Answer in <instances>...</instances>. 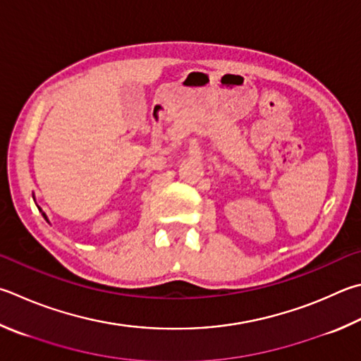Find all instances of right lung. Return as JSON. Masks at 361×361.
Listing matches in <instances>:
<instances>
[{
    "label": "right lung",
    "instance_id": "1",
    "mask_svg": "<svg viewBox=\"0 0 361 361\" xmlns=\"http://www.w3.org/2000/svg\"><path fill=\"white\" fill-rule=\"evenodd\" d=\"M42 216H44V218H45V214H44V213H42ZM45 219H47V218H45Z\"/></svg>",
    "mask_w": 361,
    "mask_h": 361
}]
</instances>
